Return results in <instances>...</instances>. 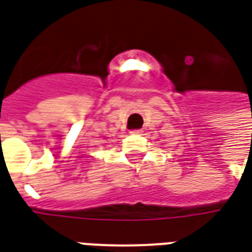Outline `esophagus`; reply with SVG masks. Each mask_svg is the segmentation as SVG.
<instances>
[{"mask_svg":"<svg viewBox=\"0 0 252 252\" xmlns=\"http://www.w3.org/2000/svg\"><path fill=\"white\" fill-rule=\"evenodd\" d=\"M142 132V129H133V131H131V133H133V135H140Z\"/></svg>","mask_w":252,"mask_h":252,"instance_id":"obj_1","label":"esophagus"}]
</instances>
